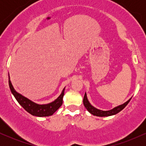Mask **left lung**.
Listing matches in <instances>:
<instances>
[{
    "label": "left lung",
    "mask_w": 146,
    "mask_h": 146,
    "mask_svg": "<svg viewBox=\"0 0 146 146\" xmlns=\"http://www.w3.org/2000/svg\"><path fill=\"white\" fill-rule=\"evenodd\" d=\"M131 98L129 99L128 101L125 102L124 104L115 107V108H113V109L110 110H102L95 108L94 106H93L90 104V102H88V98H87L86 93H85L84 97V99H83V104L84 105L85 108L87 109V110H88L90 113H91L92 115H95V116H98V117H108V116H111V115H116V114L119 113L121 110H123V108L126 106L127 104L129 103V102H130V100H131Z\"/></svg>",
    "instance_id": "1"
}]
</instances>
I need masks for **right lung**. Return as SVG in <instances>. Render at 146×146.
Returning a JSON list of instances; mask_svg holds the SVG:
<instances>
[{"label":"right lung","mask_w":146,"mask_h":146,"mask_svg":"<svg viewBox=\"0 0 146 146\" xmlns=\"http://www.w3.org/2000/svg\"><path fill=\"white\" fill-rule=\"evenodd\" d=\"M8 75H9V86L11 93L14 95L15 98L17 100L18 103L20 104V105L26 111H27L28 113L33 115V116L40 117L51 116L62 104L63 96L64 94L65 88H64L60 96L53 102L46 104H38L35 103V102H32L31 100H29V99L25 98L23 95L18 93L17 91H16L12 84L11 82V80H10L9 74Z\"/></svg>","instance_id":"add662e5"}]
</instances>
